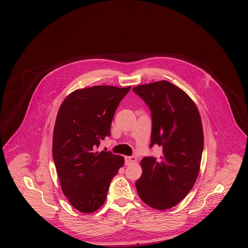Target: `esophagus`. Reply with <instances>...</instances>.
Here are the masks:
<instances>
[{"instance_id": "1", "label": "esophagus", "mask_w": 248, "mask_h": 248, "mask_svg": "<svg viewBox=\"0 0 248 248\" xmlns=\"http://www.w3.org/2000/svg\"><path fill=\"white\" fill-rule=\"evenodd\" d=\"M124 159H125L126 165H132L137 162V158L135 156H126Z\"/></svg>"}]
</instances>
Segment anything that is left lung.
Segmentation results:
<instances>
[{
	"mask_svg": "<svg viewBox=\"0 0 248 248\" xmlns=\"http://www.w3.org/2000/svg\"><path fill=\"white\" fill-rule=\"evenodd\" d=\"M133 91L152 110L151 147L163 148L158 159H142L136 187L146 204L166 210L185 198L199 175L203 147L200 113L189 94L168 81L140 84Z\"/></svg>",
	"mask_w": 248,
	"mask_h": 248,
	"instance_id": "obj_1",
	"label": "left lung"
}]
</instances>
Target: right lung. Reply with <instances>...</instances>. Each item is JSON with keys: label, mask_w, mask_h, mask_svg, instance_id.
<instances>
[{"label": "right lung", "mask_w": 248, "mask_h": 248, "mask_svg": "<svg viewBox=\"0 0 248 248\" xmlns=\"http://www.w3.org/2000/svg\"><path fill=\"white\" fill-rule=\"evenodd\" d=\"M130 89L112 85L77 89L59 108L53 159L64 195L80 212H95L103 205L112 177L124 165L123 156L94 149L110 135L115 110Z\"/></svg>", "instance_id": "obj_1"}]
</instances>
